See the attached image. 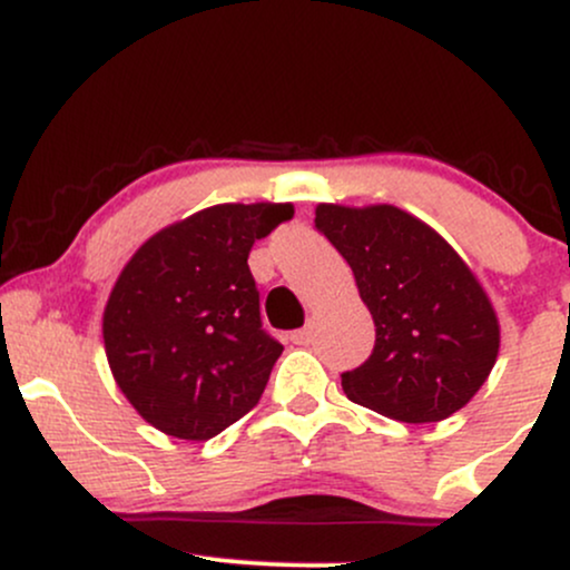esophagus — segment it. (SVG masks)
Segmentation results:
<instances>
[{
    "mask_svg": "<svg viewBox=\"0 0 570 570\" xmlns=\"http://www.w3.org/2000/svg\"><path fill=\"white\" fill-rule=\"evenodd\" d=\"M289 337H292L294 345H311L313 343V330H311V326H305V330L292 332Z\"/></svg>",
    "mask_w": 570,
    "mask_h": 570,
    "instance_id": "1",
    "label": "esophagus"
}]
</instances>
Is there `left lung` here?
Here are the masks:
<instances>
[{
	"instance_id": "8db88e82",
	"label": "left lung",
	"mask_w": 570,
	"mask_h": 570,
	"mask_svg": "<svg viewBox=\"0 0 570 570\" xmlns=\"http://www.w3.org/2000/svg\"><path fill=\"white\" fill-rule=\"evenodd\" d=\"M316 230L343 254L375 322V348L343 372L351 402L402 423L466 407L499 358L501 326L472 267L402 208L318 203Z\"/></svg>"
}]
</instances>
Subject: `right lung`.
<instances>
[{
  "label": "right lung",
  "instance_id": "1",
  "mask_svg": "<svg viewBox=\"0 0 570 570\" xmlns=\"http://www.w3.org/2000/svg\"><path fill=\"white\" fill-rule=\"evenodd\" d=\"M292 217V203L203 208L144 240L117 276L104 351L122 394L163 434L212 440L263 396L284 345L263 330L246 259Z\"/></svg>",
  "mask_w": 570,
  "mask_h": 570
}]
</instances>
